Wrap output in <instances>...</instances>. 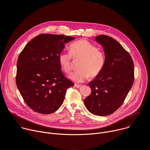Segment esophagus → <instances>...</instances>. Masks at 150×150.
<instances>
[{
  "instance_id": "1",
  "label": "esophagus",
  "mask_w": 150,
  "mask_h": 150,
  "mask_svg": "<svg viewBox=\"0 0 150 150\" xmlns=\"http://www.w3.org/2000/svg\"><path fill=\"white\" fill-rule=\"evenodd\" d=\"M74 86H75V87H78V88L81 87V85H80V84H75V85H74Z\"/></svg>"
}]
</instances>
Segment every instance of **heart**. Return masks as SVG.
I'll return each mask as SVG.
<instances>
[{
    "label": "heart",
    "instance_id": "1",
    "mask_svg": "<svg viewBox=\"0 0 150 150\" xmlns=\"http://www.w3.org/2000/svg\"><path fill=\"white\" fill-rule=\"evenodd\" d=\"M69 49L74 58H81L78 66L79 69L69 75L73 81L82 83L90 76L95 78L101 73L105 63V57L96 46L86 40H79L72 43ZM71 55L62 52L58 56L59 64L66 74L70 73L72 69Z\"/></svg>",
    "mask_w": 150,
    "mask_h": 150
}]
</instances>
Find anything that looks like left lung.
I'll list each match as a JSON object with an SVG mask.
<instances>
[{"label":"left lung","mask_w":150,"mask_h":150,"mask_svg":"<svg viewBox=\"0 0 150 150\" xmlns=\"http://www.w3.org/2000/svg\"><path fill=\"white\" fill-rule=\"evenodd\" d=\"M95 40L104 48L105 63L101 73L88 85L91 94L84 103L95 115L107 116L122 104L134 82V64L129 54L114 38L101 35Z\"/></svg>","instance_id":"1"}]
</instances>
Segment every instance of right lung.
<instances>
[{
    "mask_svg": "<svg viewBox=\"0 0 150 150\" xmlns=\"http://www.w3.org/2000/svg\"><path fill=\"white\" fill-rule=\"evenodd\" d=\"M74 39L64 35L40 34L20 54L16 84L25 102L34 112L54 113L62 105L67 89L74 86L62 72L58 56L65 44Z\"/></svg>",
    "mask_w": 150,
    "mask_h": 150,
    "instance_id": "1",
    "label": "right lung"
}]
</instances>
